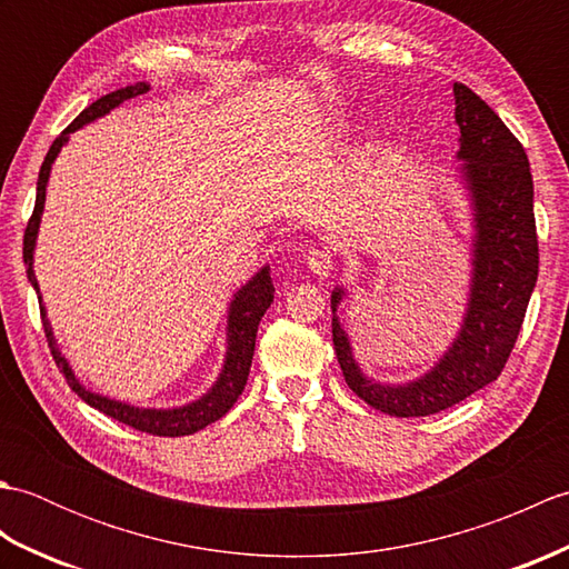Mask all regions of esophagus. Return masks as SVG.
Instances as JSON below:
<instances>
[{"label": "esophagus", "instance_id": "esophagus-1", "mask_svg": "<svg viewBox=\"0 0 569 569\" xmlns=\"http://www.w3.org/2000/svg\"><path fill=\"white\" fill-rule=\"evenodd\" d=\"M308 269L318 276H328L335 269V253L330 249H312L308 253Z\"/></svg>", "mask_w": 569, "mask_h": 569}]
</instances>
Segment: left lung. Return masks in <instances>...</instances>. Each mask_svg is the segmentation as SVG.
Segmentation results:
<instances>
[{"label":"left lung","instance_id":"obj_1","mask_svg":"<svg viewBox=\"0 0 569 569\" xmlns=\"http://www.w3.org/2000/svg\"><path fill=\"white\" fill-rule=\"evenodd\" d=\"M459 159L475 202V278L462 330L438 367L406 386L367 379L337 318L332 342L345 381L361 401L396 418H420L452 408L487 383L497 381L521 332L530 293L538 281V232L533 176L511 129L491 107L455 82ZM332 293V312L342 300Z\"/></svg>","mask_w":569,"mask_h":569}]
</instances>
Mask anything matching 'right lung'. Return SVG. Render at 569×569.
Here are the masks:
<instances>
[{"label": "right lung", "instance_id": "1", "mask_svg": "<svg viewBox=\"0 0 569 569\" xmlns=\"http://www.w3.org/2000/svg\"><path fill=\"white\" fill-rule=\"evenodd\" d=\"M149 90L147 82H137V84H129V88L122 90H114L110 94H104L98 102H92L90 107H84V110L72 119V124L60 131L56 137V141L51 143V149H48L46 159L41 163V171H39V183H36V204H33V212L29 217V224H27V232H23V263H27V273H29V281L36 288V293H39V283H36V276H33V244H36V234H39V222H41V212H43V200H46V183H48V173H51V163L56 161V156L60 151V147L68 141L70 131H76L78 127L92 122V119H98L102 114H107L114 107L122 104L124 100L137 98V94H143ZM273 300V281H271V273H269V266H263V269L251 278V281L241 288V291L234 296L232 300V308H229V340H227V361H224V369L220 373V379L210 389V393H204L200 401L196 403H188L183 408H173V410H151V408H134V406H127V403H119V401H110V398L92 393L88 389H82L80 381L76 379V373L70 371L68 361L60 357L56 340H53V332L48 328V320H46V310L41 303V296H39V308H41V318H43V332H46V340L48 347H51V355L56 359L58 369L63 371V377L68 381V386L72 391H76L84 403L98 408L100 413L110 416L119 422H124V426L141 430V432H149V435H159V438H180V435H190V432H198L204 426H210V422L220 420L229 408L237 403V398L241 396L249 379V369H251V357H253V345H257V330H259V322L263 318V312L269 310Z\"/></svg>", "mask_w": 569, "mask_h": 569}]
</instances>
